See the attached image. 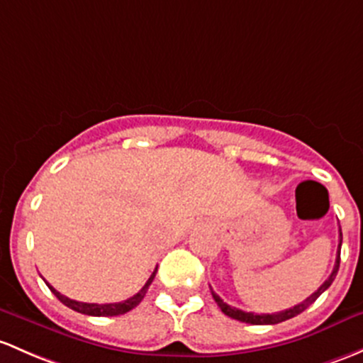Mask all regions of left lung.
<instances>
[{
	"label": "left lung",
	"mask_w": 363,
	"mask_h": 363,
	"mask_svg": "<svg viewBox=\"0 0 363 363\" xmlns=\"http://www.w3.org/2000/svg\"><path fill=\"white\" fill-rule=\"evenodd\" d=\"M341 243H342V233H341V228H339V245H337V257H335V264H334V269L333 273H330V277L327 278L325 281H323L322 285L318 287V291H315L311 294L308 299H304L303 303L296 304L294 308H289V310H284V311H278V313H262V315H259V313H247V311H242L238 310V308H233L230 306V304L224 303L223 299H220L219 296H217L216 292L212 291V297L213 301L217 303V306L220 308V311L224 313V315L231 316V318L235 320H240V322H245V323H252V325H274V323H280V322H285V320L289 318H294L296 315H299V313H303L304 310H306L308 306H311L313 303H315L316 299H318L320 296H322L323 292L327 291V289L333 285L335 274H337V269H339V261H341Z\"/></svg>",
	"instance_id": "1"
}]
</instances>
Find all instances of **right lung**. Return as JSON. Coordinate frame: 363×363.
<instances>
[{
    "label": "right lung",
    "instance_id": "1",
    "mask_svg": "<svg viewBox=\"0 0 363 363\" xmlns=\"http://www.w3.org/2000/svg\"><path fill=\"white\" fill-rule=\"evenodd\" d=\"M156 272H158V268H155V272L151 273V277L147 278V281L144 284V287L140 289L139 292L135 294V296L128 297L127 301H121V303H111V304H95V303H79V301H72L69 297L62 296L60 292H57L55 289L52 287L50 284L48 285V289L53 292V296L57 297V299L60 301L62 304H66L67 308H71V310L78 311V313H83V315H90V316H118V315H125L127 311L133 310V308L137 306V304L140 303V301L144 299V296H146L147 289H150V285L152 284V280H155L156 277Z\"/></svg>",
    "mask_w": 363,
    "mask_h": 363
}]
</instances>
